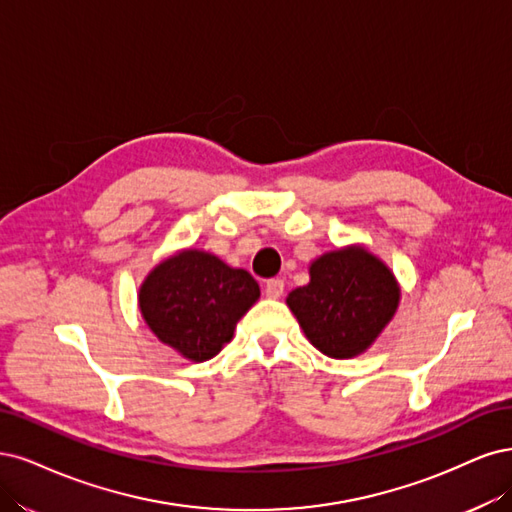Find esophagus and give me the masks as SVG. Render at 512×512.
Listing matches in <instances>:
<instances>
[{"instance_id": "34e87169", "label": "esophagus", "mask_w": 512, "mask_h": 512, "mask_svg": "<svg viewBox=\"0 0 512 512\" xmlns=\"http://www.w3.org/2000/svg\"><path fill=\"white\" fill-rule=\"evenodd\" d=\"M283 293H285V283H283V280H280V278L268 280V283H266V298L278 300Z\"/></svg>"}]
</instances>
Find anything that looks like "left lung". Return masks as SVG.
<instances>
[{
  "label": "left lung",
  "mask_w": 512,
  "mask_h": 512,
  "mask_svg": "<svg viewBox=\"0 0 512 512\" xmlns=\"http://www.w3.org/2000/svg\"><path fill=\"white\" fill-rule=\"evenodd\" d=\"M308 285L287 295V306L310 344L332 359L366 353L400 306V283L364 244L312 259Z\"/></svg>",
  "instance_id": "left-lung-1"
}]
</instances>
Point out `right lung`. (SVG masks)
<instances>
[{
    "mask_svg": "<svg viewBox=\"0 0 512 512\" xmlns=\"http://www.w3.org/2000/svg\"><path fill=\"white\" fill-rule=\"evenodd\" d=\"M259 300L257 280L217 255L183 249L146 274L138 291L148 329L189 361L212 359Z\"/></svg>",
    "mask_w": 512,
    "mask_h": 512,
    "instance_id": "right-lung-1",
    "label": "right lung"
}]
</instances>
